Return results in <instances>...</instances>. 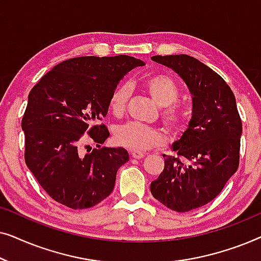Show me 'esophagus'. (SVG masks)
<instances>
[{
    "label": "esophagus",
    "mask_w": 261,
    "mask_h": 261,
    "mask_svg": "<svg viewBox=\"0 0 261 261\" xmlns=\"http://www.w3.org/2000/svg\"><path fill=\"white\" fill-rule=\"evenodd\" d=\"M130 155L133 156L134 159H141L142 156L145 155V153H142L140 151H130Z\"/></svg>",
    "instance_id": "34e87169"
}]
</instances>
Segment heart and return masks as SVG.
<instances>
[{"label":"heart","instance_id":"1","mask_svg":"<svg viewBox=\"0 0 261 261\" xmlns=\"http://www.w3.org/2000/svg\"><path fill=\"white\" fill-rule=\"evenodd\" d=\"M146 91L156 106L164 108L162 119L170 129H178L184 122V113L176 102L179 97V89L170 77L158 74L148 78L145 83ZM132 88L123 83L115 88L109 99V108L115 116H121L126 110ZM114 140L117 145L133 149L146 151L165 144V137L156 128L141 123L129 122L117 127L114 132Z\"/></svg>","mask_w":261,"mask_h":261}]
</instances>
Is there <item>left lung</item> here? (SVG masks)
<instances>
[{"label": "left lung", "mask_w": 261, "mask_h": 261, "mask_svg": "<svg viewBox=\"0 0 261 261\" xmlns=\"http://www.w3.org/2000/svg\"><path fill=\"white\" fill-rule=\"evenodd\" d=\"M173 70L192 95V116L180 139L171 145L178 156L151 183L153 197L171 210L190 212L213 201L237 172L242 123L235 96L223 78L187 55L153 56Z\"/></svg>", "instance_id": "obj_1"}]
</instances>
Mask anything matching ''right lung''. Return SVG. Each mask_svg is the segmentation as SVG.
Listing matches in <instances>:
<instances>
[{
    "instance_id": "obj_1",
    "label": "right lung",
    "mask_w": 261,
    "mask_h": 261,
    "mask_svg": "<svg viewBox=\"0 0 261 261\" xmlns=\"http://www.w3.org/2000/svg\"><path fill=\"white\" fill-rule=\"evenodd\" d=\"M144 65L123 55L78 57L56 65L31 90L21 123L24 160L42 189L60 204L87 209L112 194L117 170L129 154L123 147H99L109 130L97 123L108 113L120 81ZM87 131L99 148L85 153L80 144Z\"/></svg>"
}]
</instances>
